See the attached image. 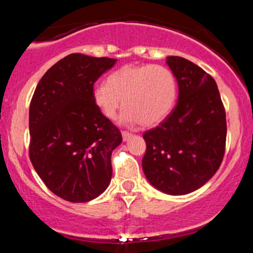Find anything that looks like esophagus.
Listing matches in <instances>:
<instances>
[{
  "instance_id": "esophagus-1",
  "label": "esophagus",
  "mask_w": 253,
  "mask_h": 253,
  "mask_svg": "<svg viewBox=\"0 0 253 253\" xmlns=\"http://www.w3.org/2000/svg\"><path fill=\"white\" fill-rule=\"evenodd\" d=\"M121 134H123V139H124V141L129 140L130 136H132V133L126 132V130H123V132H121Z\"/></svg>"
}]
</instances>
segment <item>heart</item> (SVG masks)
I'll list each match as a JSON object with an SVG mask.
<instances>
[{
    "label": "heart",
    "mask_w": 253,
    "mask_h": 253,
    "mask_svg": "<svg viewBox=\"0 0 253 253\" xmlns=\"http://www.w3.org/2000/svg\"><path fill=\"white\" fill-rule=\"evenodd\" d=\"M91 98L98 112L113 120L121 103L120 121L155 126L163 121L175 106L177 81L163 65H125L107 77L106 84H95ZM123 101H121V100Z\"/></svg>",
    "instance_id": "heart-1"
}]
</instances>
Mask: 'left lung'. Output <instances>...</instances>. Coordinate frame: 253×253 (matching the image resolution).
<instances>
[{
  "mask_svg": "<svg viewBox=\"0 0 253 253\" xmlns=\"http://www.w3.org/2000/svg\"><path fill=\"white\" fill-rule=\"evenodd\" d=\"M178 84L175 108L144 133L143 170L147 181L169 195L201 188L225 155L226 113L214 78L185 58L168 57Z\"/></svg>",
  "mask_w": 253,
  "mask_h": 253,
  "instance_id": "left-lung-1",
  "label": "left lung"
}]
</instances>
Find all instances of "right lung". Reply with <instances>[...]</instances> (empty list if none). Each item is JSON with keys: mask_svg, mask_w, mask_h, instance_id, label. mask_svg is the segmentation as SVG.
Returning <instances> with one entry per match:
<instances>
[{"mask_svg": "<svg viewBox=\"0 0 253 253\" xmlns=\"http://www.w3.org/2000/svg\"><path fill=\"white\" fill-rule=\"evenodd\" d=\"M117 59L64 57L38 83L30 106V158L46 187L70 202H88L108 188L110 157L123 135L91 98L94 83Z\"/></svg>", "mask_w": 253, "mask_h": 253, "instance_id": "right-lung-1", "label": "right lung"}]
</instances>
